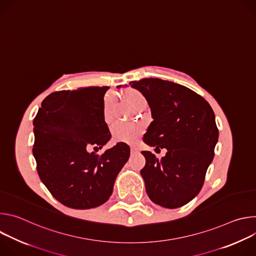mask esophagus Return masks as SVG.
Segmentation results:
<instances>
[{"mask_svg": "<svg viewBox=\"0 0 256 256\" xmlns=\"http://www.w3.org/2000/svg\"><path fill=\"white\" fill-rule=\"evenodd\" d=\"M130 153L136 154V153H138V150L136 148H130Z\"/></svg>", "mask_w": 256, "mask_h": 256, "instance_id": "1", "label": "esophagus"}]
</instances>
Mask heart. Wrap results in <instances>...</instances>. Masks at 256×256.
Wrapping results in <instances>:
<instances>
[{"instance_id": "heart-1", "label": "heart", "mask_w": 256, "mask_h": 256, "mask_svg": "<svg viewBox=\"0 0 256 256\" xmlns=\"http://www.w3.org/2000/svg\"><path fill=\"white\" fill-rule=\"evenodd\" d=\"M124 99L132 108H138L140 105L147 104L144 96L136 89H128L124 93ZM112 97L107 96L104 99L103 110L106 120H109L112 118ZM142 134V128L134 124L116 122L112 126V134L116 142H126L132 144L136 140V138Z\"/></svg>"}]
</instances>
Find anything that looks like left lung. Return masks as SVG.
<instances>
[{
  "instance_id": "1",
  "label": "left lung",
  "mask_w": 256,
  "mask_h": 256,
  "mask_svg": "<svg viewBox=\"0 0 256 256\" xmlns=\"http://www.w3.org/2000/svg\"><path fill=\"white\" fill-rule=\"evenodd\" d=\"M147 100L153 122L142 140L155 150L166 148L159 160L142 151L146 165L140 175L150 200L176 208L200 192L214 158L218 130L210 105L190 88L158 78L130 82Z\"/></svg>"
}]
</instances>
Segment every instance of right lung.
Returning <instances> with one entry per match:
<instances>
[{"instance_id": "right-lung-1", "label": "right lung", "mask_w": 256, "mask_h": 256, "mask_svg": "<svg viewBox=\"0 0 256 256\" xmlns=\"http://www.w3.org/2000/svg\"><path fill=\"white\" fill-rule=\"evenodd\" d=\"M109 87H85L50 94L33 120V156L42 184L66 206L87 210L108 200L130 147L118 142L101 156L112 138L104 120V94Z\"/></svg>"}]
</instances>
